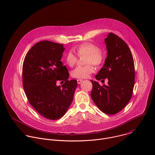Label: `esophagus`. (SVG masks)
Returning <instances> with one entry per match:
<instances>
[{"instance_id": "esophagus-1", "label": "esophagus", "mask_w": 155, "mask_h": 155, "mask_svg": "<svg viewBox=\"0 0 155 155\" xmlns=\"http://www.w3.org/2000/svg\"><path fill=\"white\" fill-rule=\"evenodd\" d=\"M77 83H78V84H80V83H81V81H83V80H81V79H78V80H77Z\"/></svg>"}]
</instances>
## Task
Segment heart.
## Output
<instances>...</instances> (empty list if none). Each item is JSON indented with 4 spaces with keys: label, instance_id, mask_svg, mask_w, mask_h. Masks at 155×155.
<instances>
[{
    "label": "heart",
    "instance_id": "obj_1",
    "mask_svg": "<svg viewBox=\"0 0 155 155\" xmlns=\"http://www.w3.org/2000/svg\"><path fill=\"white\" fill-rule=\"evenodd\" d=\"M76 51L79 56L86 55L85 64L86 65L77 66L71 72V75L76 78H86L95 72V68L93 65L99 67L104 62V54L101 48L91 42H84L79 45L76 48ZM78 58L72 51H69L65 56L66 63L70 67L76 64Z\"/></svg>",
    "mask_w": 155,
    "mask_h": 155
}]
</instances>
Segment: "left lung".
I'll return each mask as SVG.
<instances>
[{"mask_svg": "<svg viewBox=\"0 0 155 155\" xmlns=\"http://www.w3.org/2000/svg\"><path fill=\"white\" fill-rule=\"evenodd\" d=\"M105 42L107 56L103 68L95 77L97 80L108 79V84L101 86L98 82L91 80V96L102 112L114 115L124 108L132 95L134 62L129 47L117 35L109 33Z\"/></svg>", "mask_w": 155, "mask_h": 155, "instance_id": "obj_1", "label": "left lung"}]
</instances>
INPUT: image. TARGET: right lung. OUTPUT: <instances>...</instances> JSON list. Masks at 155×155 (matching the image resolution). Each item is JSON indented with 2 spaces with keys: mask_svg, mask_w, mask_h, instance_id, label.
Returning <instances> with one entry per match:
<instances>
[{
  "mask_svg": "<svg viewBox=\"0 0 155 155\" xmlns=\"http://www.w3.org/2000/svg\"><path fill=\"white\" fill-rule=\"evenodd\" d=\"M63 44L44 40L28 52L23 65V84L29 102L36 111L49 120L62 117L71 104L77 86L69 80V71L61 61ZM58 81H64L61 87Z\"/></svg>",
  "mask_w": 155,
  "mask_h": 155,
  "instance_id": "1",
  "label": "right lung"
}]
</instances>
